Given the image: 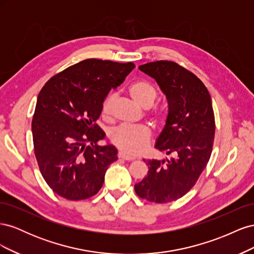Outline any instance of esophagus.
<instances>
[{
  "instance_id": "34e87169",
  "label": "esophagus",
  "mask_w": 254,
  "mask_h": 254,
  "mask_svg": "<svg viewBox=\"0 0 254 254\" xmlns=\"http://www.w3.org/2000/svg\"><path fill=\"white\" fill-rule=\"evenodd\" d=\"M118 157H119V159L126 160V161H132V160H133V158L127 156L126 153H125V152H123V151H119V153H118Z\"/></svg>"
}]
</instances>
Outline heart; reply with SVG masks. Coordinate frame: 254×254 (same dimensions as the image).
Returning <instances> with one entry per match:
<instances>
[{
  "mask_svg": "<svg viewBox=\"0 0 254 254\" xmlns=\"http://www.w3.org/2000/svg\"><path fill=\"white\" fill-rule=\"evenodd\" d=\"M129 94L144 108H149L158 96L157 88L145 79H137L128 87ZM115 94H107L102 104V115L109 118L112 112ZM150 120L160 127L165 123V114L162 110L155 109L150 112ZM109 139L113 145L128 156H136L144 152L151 141V131L146 126H119L111 130Z\"/></svg>",
  "mask_w": 254,
  "mask_h": 254,
  "instance_id": "heart-1",
  "label": "heart"
}]
</instances>
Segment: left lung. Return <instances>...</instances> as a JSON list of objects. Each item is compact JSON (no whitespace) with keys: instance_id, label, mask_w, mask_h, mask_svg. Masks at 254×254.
I'll use <instances>...</instances> for the list:
<instances>
[{"instance_id":"obj_1","label":"left lung","mask_w":254,"mask_h":254,"mask_svg":"<svg viewBox=\"0 0 254 254\" xmlns=\"http://www.w3.org/2000/svg\"><path fill=\"white\" fill-rule=\"evenodd\" d=\"M139 68L155 78L166 95L168 115L156 148L176 158L144 160L148 174L134 190L149 202L167 203L186 195L209 162L215 134L212 101L204 83L174 61H153Z\"/></svg>"}]
</instances>
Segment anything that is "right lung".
Wrapping results in <instances>:
<instances>
[{
	"label": "right lung",
	"mask_w": 254,
	"mask_h": 254,
	"mask_svg": "<svg viewBox=\"0 0 254 254\" xmlns=\"http://www.w3.org/2000/svg\"><path fill=\"white\" fill-rule=\"evenodd\" d=\"M132 63L86 59L50 78L38 95L32 121L35 156L48 186L67 200L97 194L108 166L118 160L95 122L111 88L124 81Z\"/></svg>",
	"instance_id": "add662e5"
}]
</instances>
